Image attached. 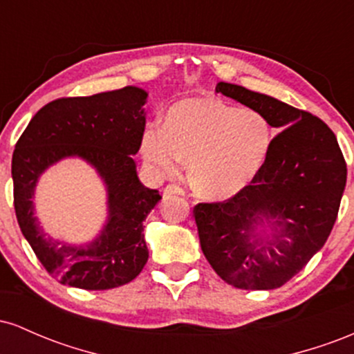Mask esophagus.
<instances>
[{
    "instance_id": "34e87169",
    "label": "esophagus",
    "mask_w": 354,
    "mask_h": 354,
    "mask_svg": "<svg viewBox=\"0 0 354 354\" xmlns=\"http://www.w3.org/2000/svg\"><path fill=\"white\" fill-rule=\"evenodd\" d=\"M173 194H180V196H183V194H185V191H183V188H180V186H176V185H168L163 191V196L169 198V196H173Z\"/></svg>"
}]
</instances>
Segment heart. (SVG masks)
Listing matches in <instances>:
<instances>
[{
	"mask_svg": "<svg viewBox=\"0 0 354 354\" xmlns=\"http://www.w3.org/2000/svg\"><path fill=\"white\" fill-rule=\"evenodd\" d=\"M270 120L213 96L171 104L165 129L148 128L141 153L163 176H174L188 161L193 189L206 200H230L256 180L273 146Z\"/></svg>",
	"mask_w": 354,
	"mask_h": 354,
	"instance_id": "b5f03b06",
	"label": "heart"
}]
</instances>
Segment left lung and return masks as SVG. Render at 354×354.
<instances>
[{
    "mask_svg": "<svg viewBox=\"0 0 354 354\" xmlns=\"http://www.w3.org/2000/svg\"><path fill=\"white\" fill-rule=\"evenodd\" d=\"M216 93L261 111L281 131L243 193L194 206L201 250L231 286L274 290L326 243L346 186V163L319 118L239 84L219 81Z\"/></svg>",
    "mask_w": 354,
    "mask_h": 354,
    "instance_id": "obj_1",
    "label": "left lung"
}]
</instances>
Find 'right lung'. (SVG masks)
<instances>
[{"label":"right lung","instance_id":"right-lung-1","mask_svg":"<svg viewBox=\"0 0 354 354\" xmlns=\"http://www.w3.org/2000/svg\"><path fill=\"white\" fill-rule=\"evenodd\" d=\"M148 91L126 86L43 106L16 143L11 163L15 209L23 236L46 271L81 290L129 283L148 261L143 221L161 200L140 181L133 156L143 140ZM78 157L95 169L107 191V221L91 242L55 240L35 216L34 193L51 165Z\"/></svg>","mask_w":354,"mask_h":354}]
</instances>
